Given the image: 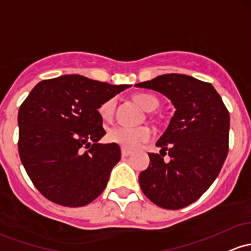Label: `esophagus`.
Returning a JSON list of instances; mask_svg holds the SVG:
<instances>
[{
	"mask_svg": "<svg viewBox=\"0 0 251 251\" xmlns=\"http://www.w3.org/2000/svg\"><path fill=\"white\" fill-rule=\"evenodd\" d=\"M121 155H123V157H127V156H130L131 155V151H128V150H126V149H121Z\"/></svg>",
	"mask_w": 251,
	"mask_h": 251,
	"instance_id": "1",
	"label": "esophagus"
}]
</instances>
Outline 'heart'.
Here are the masks:
<instances>
[{"label": "heart", "instance_id": "heart-1", "mask_svg": "<svg viewBox=\"0 0 251 251\" xmlns=\"http://www.w3.org/2000/svg\"><path fill=\"white\" fill-rule=\"evenodd\" d=\"M136 101L147 111H155L158 107V100L152 95L138 94L134 96ZM115 108V100L106 101L100 107V114L103 119L112 118ZM107 137L112 143L120 145L125 149H134L142 143L148 142L152 137V131L148 126H138V127H128V126H113L108 130Z\"/></svg>", "mask_w": 251, "mask_h": 251}]
</instances>
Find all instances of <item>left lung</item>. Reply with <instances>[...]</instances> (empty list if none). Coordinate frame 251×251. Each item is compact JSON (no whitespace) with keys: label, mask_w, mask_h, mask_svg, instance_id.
Wrapping results in <instances>:
<instances>
[{"label":"left lung","mask_w":251,"mask_h":251,"mask_svg":"<svg viewBox=\"0 0 251 251\" xmlns=\"http://www.w3.org/2000/svg\"><path fill=\"white\" fill-rule=\"evenodd\" d=\"M136 87L161 93L175 107L156 143L161 155L149 153L139 184L157 206L180 210L197 201L218 176L228 151L230 115L213 85L192 76L167 74ZM167 150L169 162L161 157Z\"/></svg>","instance_id":"1"}]
</instances>
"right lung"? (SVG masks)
Returning <instances> with one entry per match:
<instances>
[{"label": "right lung", "instance_id": "1", "mask_svg": "<svg viewBox=\"0 0 251 251\" xmlns=\"http://www.w3.org/2000/svg\"><path fill=\"white\" fill-rule=\"evenodd\" d=\"M130 87L63 75L33 88L19 109V155L46 199L79 207L103 192L121 151L99 143L106 134L99 108Z\"/></svg>", "mask_w": 251, "mask_h": 251}]
</instances>
